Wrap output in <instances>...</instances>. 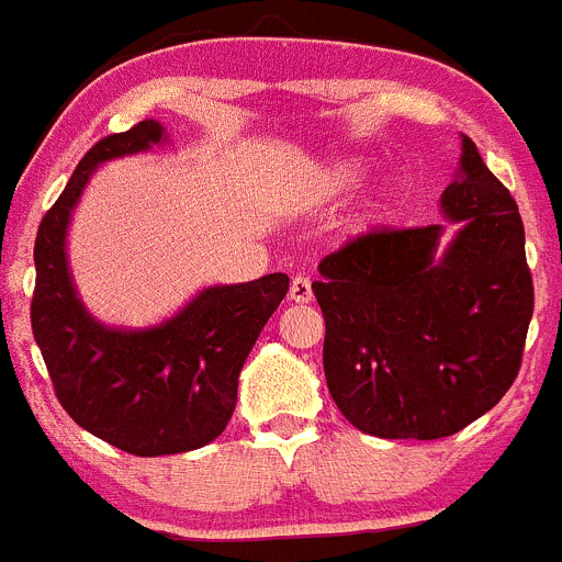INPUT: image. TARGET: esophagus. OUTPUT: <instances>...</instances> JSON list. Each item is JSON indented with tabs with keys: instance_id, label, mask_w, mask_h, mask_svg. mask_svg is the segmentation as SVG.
<instances>
[{
	"instance_id": "esophagus-1",
	"label": "esophagus",
	"mask_w": 562,
	"mask_h": 562,
	"mask_svg": "<svg viewBox=\"0 0 562 562\" xmlns=\"http://www.w3.org/2000/svg\"><path fill=\"white\" fill-rule=\"evenodd\" d=\"M288 296H291V302H296V305H307V302H311V299H313L311 277H305V274L293 277L291 293H288Z\"/></svg>"
}]
</instances>
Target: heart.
I'll return each instance as SVG.
<instances>
[{"label":"heart","mask_w":562,"mask_h":562,"mask_svg":"<svg viewBox=\"0 0 562 562\" xmlns=\"http://www.w3.org/2000/svg\"><path fill=\"white\" fill-rule=\"evenodd\" d=\"M360 180H363V166H360V162H352V160L329 162L327 169L322 171V177H318V196L322 199L340 196V193L352 191Z\"/></svg>","instance_id":"heart-1"}]
</instances>
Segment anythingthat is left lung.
Listing matches in <instances>:
<instances>
[{"instance_id": "left-lung-1", "label": "left lung", "mask_w": 562, "mask_h": 562, "mask_svg": "<svg viewBox=\"0 0 562 562\" xmlns=\"http://www.w3.org/2000/svg\"><path fill=\"white\" fill-rule=\"evenodd\" d=\"M460 224L374 229L318 263L324 376L346 422L376 438L460 432L507 393L521 369L535 293L518 204L463 138L440 196Z\"/></svg>"}]
</instances>
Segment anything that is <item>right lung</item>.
Here are the masks:
<instances>
[{"label":"right lung","mask_w":562,"mask_h":562,"mask_svg":"<svg viewBox=\"0 0 562 562\" xmlns=\"http://www.w3.org/2000/svg\"><path fill=\"white\" fill-rule=\"evenodd\" d=\"M166 140L155 119L88 149L35 238L30 318L55 396L82 429L138 458L207 447L238 402V374L257 335L288 293V274L210 285L169 322L104 327L86 311L68 274L66 233L99 162Z\"/></svg>","instance_id":"right-lung-1"}]
</instances>
